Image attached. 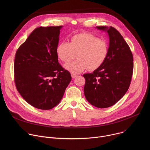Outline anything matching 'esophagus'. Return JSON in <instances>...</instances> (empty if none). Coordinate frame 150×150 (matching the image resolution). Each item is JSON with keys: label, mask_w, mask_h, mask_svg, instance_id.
Segmentation results:
<instances>
[{"label": "esophagus", "mask_w": 150, "mask_h": 150, "mask_svg": "<svg viewBox=\"0 0 150 150\" xmlns=\"http://www.w3.org/2000/svg\"><path fill=\"white\" fill-rule=\"evenodd\" d=\"M77 76H78V75H76V74H73V73L71 74V76H72V78H75Z\"/></svg>", "instance_id": "34e87169"}]
</instances>
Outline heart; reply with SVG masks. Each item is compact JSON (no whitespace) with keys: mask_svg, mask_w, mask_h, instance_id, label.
Masks as SVG:
<instances>
[{"mask_svg":"<svg viewBox=\"0 0 150 150\" xmlns=\"http://www.w3.org/2000/svg\"><path fill=\"white\" fill-rule=\"evenodd\" d=\"M57 57L67 63L77 54V60L66 64V69L73 74L86 69L93 71L99 68L104 62L109 52L108 42L89 33L73 35L70 42L62 41L56 47Z\"/></svg>","mask_w":150,"mask_h":150,"instance_id":"heart-1","label":"heart"}]
</instances>
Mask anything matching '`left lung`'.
<instances>
[{"mask_svg":"<svg viewBox=\"0 0 150 150\" xmlns=\"http://www.w3.org/2000/svg\"><path fill=\"white\" fill-rule=\"evenodd\" d=\"M109 37L108 54L103 65L92 74H83L84 95L98 108H107L119 101L130 86L134 63L131 50L120 33L115 28L96 27Z\"/></svg>","mask_w":150,"mask_h":150,"instance_id":"8db88e82","label":"left lung"}]
</instances>
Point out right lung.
Masks as SVG:
<instances>
[{
    "instance_id": "1",
    "label": "right lung",
    "mask_w": 150,
    "mask_h": 150,
    "mask_svg": "<svg viewBox=\"0 0 150 150\" xmlns=\"http://www.w3.org/2000/svg\"><path fill=\"white\" fill-rule=\"evenodd\" d=\"M62 27L35 28L16 52V88L37 109L49 110L56 106L72 79L69 72L59 63L56 51Z\"/></svg>"
}]
</instances>
